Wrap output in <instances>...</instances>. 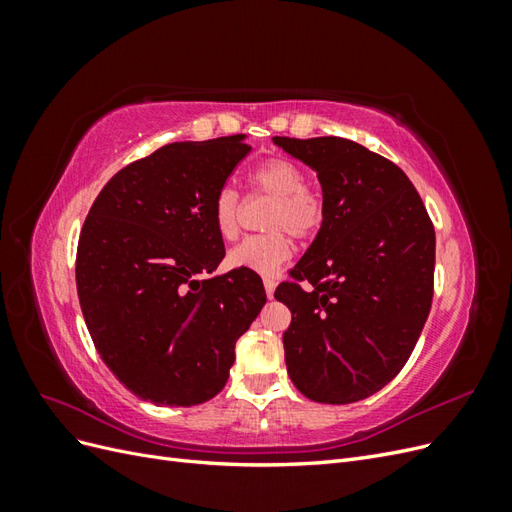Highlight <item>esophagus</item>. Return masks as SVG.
Here are the masks:
<instances>
[{
  "mask_svg": "<svg viewBox=\"0 0 512 512\" xmlns=\"http://www.w3.org/2000/svg\"><path fill=\"white\" fill-rule=\"evenodd\" d=\"M275 280H271V277H267V280H265V290H267V297L269 299H273V292H275Z\"/></svg>",
  "mask_w": 512,
  "mask_h": 512,
  "instance_id": "obj_1",
  "label": "esophagus"
}]
</instances>
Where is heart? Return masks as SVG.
Returning a JSON list of instances; mask_svg holds the SVG:
<instances>
[{
	"label": "heart",
	"instance_id": "obj_1",
	"mask_svg": "<svg viewBox=\"0 0 512 512\" xmlns=\"http://www.w3.org/2000/svg\"><path fill=\"white\" fill-rule=\"evenodd\" d=\"M252 181L260 194L273 198L267 226L275 232L262 237H247L237 243L226 256L230 269H245L258 275H271L292 254V237H312L324 218L322 196L305 185L303 170L284 158H271L260 164ZM213 224L222 239H235L239 230V194L222 188L213 200Z\"/></svg>",
	"mask_w": 512,
	"mask_h": 512
}]
</instances>
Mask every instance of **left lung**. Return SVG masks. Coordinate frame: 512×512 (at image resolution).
<instances>
[{
    "label": "left lung",
    "mask_w": 512,
    "mask_h": 512,
    "mask_svg": "<svg viewBox=\"0 0 512 512\" xmlns=\"http://www.w3.org/2000/svg\"><path fill=\"white\" fill-rule=\"evenodd\" d=\"M273 143L316 173L324 218L275 299L292 384L320 404L378 393L406 365L433 297L436 232L404 170L337 136Z\"/></svg>",
    "instance_id": "1"
}]
</instances>
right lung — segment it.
Returning a JSON list of instances; mask_svg holds the SVG:
<instances>
[{"mask_svg": "<svg viewBox=\"0 0 512 512\" xmlns=\"http://www.w3.org/2000/svg\"><path fill=\"white\" fill-rule=\"evenodd\" d=\"M245 134L170 143L108 181L76 252L83 318L106 367L136 397L188 408L218 395L237 339L267 303L224 258L213 200L250 153Z\"/></svg>", "mask_w": 512, "mask_h": 512, "instance_id": "right-lung-1", "label": "right lung"}]
</instances>
